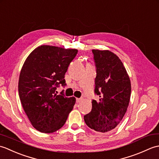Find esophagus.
<instances>
[{
	"label": "esophagus",
	"instance_id": "esophagus-1",
	"mask_svg": "<svg viewBox=\"0 0 159 159\" xmlns=\"http://www.w3.org/2000/svg\"><path fill=\"white\" fill-rule=\"evenodd\" d=\"M82 98H76V102L77 103H79V102H80L82 101Z\"/></svg>",
	"mask_w": 159,
	"mask_h": 159
}]
</instances>
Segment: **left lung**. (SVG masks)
I'll use <instances>...</instances> for the list:
<instances>
[{
    "instance_id": "obj_1",
    "label": "left lung",
    "mask_w": 159,
    "mask_h": 159,
    "mask_svg": "<svg viewBox=\"0 0 159 159\" xmlns=\"http://www.w3.org/2000/svg\"><path fill=\"white\" fill-rule=\"evenodd\" d=\"M96 66L95 93L92 109L84 116L90 128L101 133L113 130L126 113L129 104L131 84L123 63L110 50H92Z\"/></svg>"
}]
</instances>
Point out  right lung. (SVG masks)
Wrapping results in <instances>:
<instances>
[{"label": "right lung", "instance_id": "1", "mask_svg": "<svg viewBox=\"0 0 159 159\" xmlns=\"http://www.w3.org/2000/svg\"><path fill=\"white\" fill-rule=\"evenodd\" d=\"M76 49L43 45L34 49L20 71L18 92L20 102L32 126L43 133L60 129L76 102L74 97L57 95V87L64 79Z\"/></svg>", "mask_w": 159, "mask_h": 159}]
</instances>
